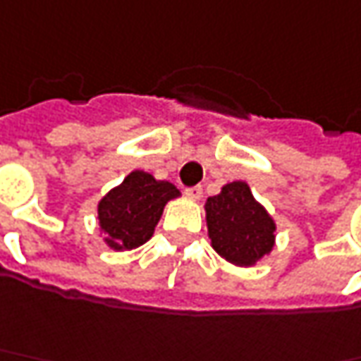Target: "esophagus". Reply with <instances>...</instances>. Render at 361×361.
Segmentation results:
<instances>
[{
    "instance_id": "obj_1",
    "label": "esophagus",
    "mask_w": 361,
    "mask_h": 361,
    "mask_svg": "<svg viewBox=\"0 0 361 361\" xmlns=\"http://www.w3.org/2000/svg\"><path fill=\"white\" fill-rule=\"evenodd\" d=\"M202 193H204L202 185H192V188H185V195H188L190 200H200V197H202Z\"/></svg>"
}]
</instances>
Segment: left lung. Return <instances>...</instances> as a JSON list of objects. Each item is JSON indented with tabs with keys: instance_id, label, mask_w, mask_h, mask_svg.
<instances>
[{
	"instance_id": "obj_1",
	"label": "left lung",
	"mask_w": 361,
	"mask_h": 361,
	"mask_svg": "<svg viewBox=\"0 0 361 361\" xmlns=\"http://www.w3.org/2000/svg\"><path fill=\"white\" fill-rule=\"evenodd\" d=\"M205 221L212 247L233 266H255L274 250L276 221L245 181L226 183L207 197Z\"/></svg>"
}]
</instances>
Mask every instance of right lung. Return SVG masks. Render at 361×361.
<instances>
[{
    "mask_svg": "<svg viewBox=\"0 0 361 361\" xmlns=\"http://www.w3.org/2000/svg\"><path fill=\"white\" fill-rule=\"evenodd\" d=\"M180 197V190L169 181L135 169L118 188L109 190L97 204V219L104 242L116 250H133L147 242L169 200Z\"/></svg>",
    "mask_w": 361,
    "mask_h": 361,
    "instance_id": "1",
    "label": "right lung"
}]
</instances>
